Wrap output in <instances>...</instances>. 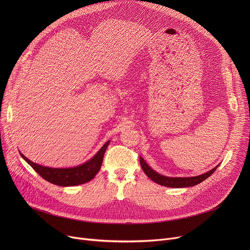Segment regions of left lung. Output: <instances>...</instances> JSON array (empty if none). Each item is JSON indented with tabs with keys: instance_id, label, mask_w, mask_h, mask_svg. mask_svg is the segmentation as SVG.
Masks as SVG:
<instances>
[{
	"instance_id": "1",
	"label": "left lung",
	"mask_w": 250,
	"mask_h": 250,
	"mask_svg": "<svg viewBox=\"0 0 250 250\" xmlns=\"http://www.w3.org/2000/svg\"><path fill=\"white\" fill-rule=\"evenodd\" d=\"M139 161H140L142 170H144V172L148 176V178H150L153 182H155L161 186L171 187V188H185V187H192V186L198 185L201 182L205 181L207 178H208L219 167V165H217L215 168H212L211 170H209L204 174H201L199 176L167 177V176L161 175V174L157 173L156 171H154L141 156H139Z\"/></svg>"
}]
</instances>
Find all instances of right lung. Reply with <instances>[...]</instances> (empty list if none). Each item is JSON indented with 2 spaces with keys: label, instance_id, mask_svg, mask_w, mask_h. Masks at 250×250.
Listing matches in <instances>:
<instances>
[{
  "label": "right lung",
  "instance_id": "add662e5",
  "mask_svg": "<svg viewBox=\"0 0 250 250\" xmlns=\"http://www.w3.org/2000/svg\"><path fill=\"white\" fill-rule=\"evenodd\" d=\"M110 145V140L101 147V149L88 161L78 166L69 167V168H52L40 165L34 163L26 158L21 151V156L37 171L44 180L48 181L51 184L61 186V187H71L85 184L91 181L93 178L99 172L102 162L104 159V154L105 149Z\"/></svg>",
  "mask_w": 250,
  "mask_h": 250
}]
</instances>
